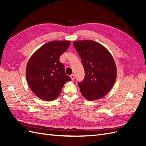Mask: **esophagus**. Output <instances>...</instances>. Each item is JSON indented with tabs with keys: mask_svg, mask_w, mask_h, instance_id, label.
<instances>
[{
	"mask_svg": "<svg viewBox=\"0 0 146 146\" xmlns=\"http://www.w3.org/2000/svg\"><path fill=\"white\" fill-rule=\"evenodd\" d=\"M70 78H71L72 80H73L74 79V78H75V76H74V74H71V75H70Z\"/></svg>",
	"mask_w": 146,
	"mask_h": 146,
	"instance_id": "esophagus-1",
	"label": "esophagus"
}]
</instances>
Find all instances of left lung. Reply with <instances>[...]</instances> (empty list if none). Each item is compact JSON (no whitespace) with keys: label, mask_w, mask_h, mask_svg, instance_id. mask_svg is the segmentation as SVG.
<instances>
[{"label":"left lung","mask_w":146,"mask_h":146,"mask_svg":"<svg viewBox=\"0 0 146 146\" xmlns=\"http://www.w3.org/2000/svg\"><path fill=\"white\" fill-rule=\"evenodd\" d=\"M85 72L83 82H78L80 92L89 100L102 98L115 83L117 69L112 55L104 46L92 40L73 42Z\"/></svg>","instance_id":"obj_1"}]
</instances>
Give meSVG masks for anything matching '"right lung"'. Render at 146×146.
<instances>
[{"mask_svg": "<svg viewBox=\"0 0 146 146\" xmlns=\"http://www.w3.org/2000/svg\"><path fill=\"white\" fill-rule=\"evenodd\" d=\"M70 44V41H50L30 57L26 67V78L38 98L47 101L55 99L60 94L64 83L71 80L59 60Z\"/></svg>", "mask_w": 146, "mask_h": 146, "instance_id": "right-lung-1", "label": "right lung"}]
</instances>
